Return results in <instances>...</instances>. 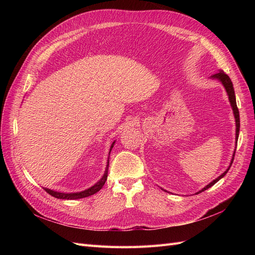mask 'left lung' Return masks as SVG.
Wrapping results in <instances>:
<instances>
[{
    "label": "left lung",
    "instance_id": "8db88e82",
    "mask_svg": "<svg viewBox=\"0 0 255 255\" xmlns=\"http://www.w3.org/2000/svg\"><path fill=\"white\" fill-rule=\"evenodd\" d=\"M212 78L219 80V81H220V82L223 84V86H225V88H226V90H227V92H228V95H229V100H230L231 106H232V109H233V112H234V116H235V121H236V142H237V139H238V135H239V128H241V120H239V112H238L237 105H236V98H235V92H234V88H233V84H232V81H231V79L229 78V75H228V74H226V73L223 72L222 70H220L218 73H216V74L212 75ZM234 156H235V152H234V154H233L232 160H231V164H230V166H229V168L227 169V170H226L225 172H223V173H222L220 176H218L217 179L214 180L213 182H211L210 184H208L207 186H205V187H204L202 190H200L199 192H197L196 195H198V194H200V192H202V191L206 190L207 188L212 187L214 184H216V183H217V182H218V181L221 179V177L225 176V175L227 174V172L229 171V169L231 168V166H232V164H233Z\"/></svg>",
    "mask_w": 255,
    "mask_h": 255
}]
</instances>
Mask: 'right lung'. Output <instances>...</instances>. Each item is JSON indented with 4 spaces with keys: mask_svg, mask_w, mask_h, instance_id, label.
<instances>
[{
    "mask_svg": "<svg viewBox=\"0 0 255 255\" xmlns=\"http://www.w3.org/2000/svg\"><path fill=\"white\" fill-rule=\"evenodd\" d=\"M115 144V141L113 142L112 146H111V150H110V153L113 149V146ZM109 163L110 161H107V166H106V169H105V173L103 175V177L101 180H100L97 184H95L94 186L84 190V191H81V192H74V194H65V192H57V191H54V190H51V189H48V188H44V190L48 192L49 195L53 196L54 198H57V199H66V200H74V199H82V198H86V197H89V196H92L97 194V192L101 189L103 187V185L105 184L106 180H107V171H109Z\"/></svg>",
    "mask_w": 255,
    "mask_h": 255,
    "instance_id": "right-lung-1",
    "label": "right lung"
}]
</instances>
